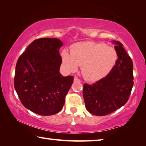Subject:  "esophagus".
<instances>
[{"instance_id":"obj_1","label":"esophagus","mask_w":146,"mask_h":146,"mask_svg":"<svg viewBox=\"0 0 146 146\" xmlns=\"http://www.w3.org/2000/svg\"><path fill=\"white\" fill-rule=\"evenodd\" d=\"M74 81H75V82H80V80H79L77 77L75 76V77H74Z\"/></svg>"}]
</instances>
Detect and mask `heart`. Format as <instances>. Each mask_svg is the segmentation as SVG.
I'll use <instances>...</instances> for the list:
<instances>
[{
	"instance_id": "obj_1",
	"label": "heart",
	"mask_w": 146,
	"mask_h": 146,
	"mask_svg": "<svg viewBox=\"0 0 146 146\" xmlns=\"http://www.w3.org/2000/svg\"><path fill=\"white\" fill-rule=\"evenodd\" d=\"M61 58L70 72H75L79 66L86 80L96 82L107 76L115 66L118 54L115 49L106 44L92 41L80 42L61 52Z\"/></svg>"
}]
</instances>
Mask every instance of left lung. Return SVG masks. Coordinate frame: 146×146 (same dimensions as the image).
Masks as SVG:
<instances>
[{"label":"left lung","mask_w":146,"mask_h":146,"mask_svg":"<svg viewBox=\"0 0 146 146\" xmlns=\"http://www.w3.org/2000/svg\"><path fill=\"white\" fill-rule=\"evenodd\" d=\"M118 59L111 72L92 85L84 84L83 97L91 114L104 116L125 104L133 86V65L122 43L113 40Z\"/></svg>","instance_id":"obj_1"}]
</instances>
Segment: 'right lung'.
I'll use <instances>...</instances> for the list:
<instances>
[{
    "instance_id": "right-lung-1",
    "label": "right lung",
    "mask_w": 146,
    "mask_h": 146,
    "mask_svg": "<svg viewBox=\"0 0 146 146\" xmlns=\"http://www.w3.org/2000/svg\"><path fill=\"white\" fill-rule=\"evenodd\" d=\"M62 46L56 38L35 40L17 62L15 89L24 107L38 115L60 111L73 84V76H64L59 72Z\"/></svg>"
}]
</instances>
